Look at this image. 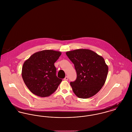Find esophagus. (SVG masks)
I'll return each instance as SVG.
<instances>
[{
	"mask_svg": "<svg viewBox=\"0 0 132 132\" xmlns=\"http://www.w3.org/2000/svg\"><path fill=\"white\" fill-rule=\"evenodd\" d=\"M64 80H65V81H67L68 80V77H67V76H66L64 78Z\"/></svg>",
	"mask_w": 132,
	"mask_h": 132,
	"instance_id": "34e87169",
	"label": "esophagus"
}]
</instances>
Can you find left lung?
Instances as JSON below:
<instances>
[{
    "mask_svg": "<svg viewBox=\"0 0 132 132\" xmlns=\"http://www.w3.org/2000/svg\"><path fill=\"white\" fill-rule=\"evenodd\" d=\"M66 54L74 64L77 73L76 80L70 82L73 92L82 99L96 94L104 85L108 72L104 58L85 49L68 51Z\"/></svg>",
    "mask_w": 132,
    "mask_h": 132,
    "instance_id": "1",
    "label": "left lung"
}]
</instances>
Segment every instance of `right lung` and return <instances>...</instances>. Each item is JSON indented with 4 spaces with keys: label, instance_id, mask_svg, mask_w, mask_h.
Instances as JSON below:
<instances>
[{
    "label": "right lung",
    "instance_id": "right-lung-1",
    "mask_svg": "<svg viewBox=\"0 0 132 132\" xmlns=\"http://www.w3.org/2000/svg\"><path fill=\"white\" fill-rule=\"evenodd\" d=\"M61 52L46 50L35 53L24 63L22 77L32 93L46 97L54 92L62 80L56 76L54 63Z\"/></svg>",
    "mask_w": 132,
    "mask_h": 132
}]
</instances>
